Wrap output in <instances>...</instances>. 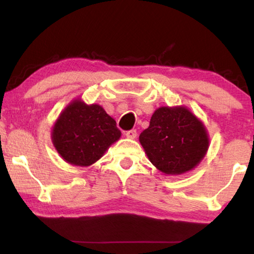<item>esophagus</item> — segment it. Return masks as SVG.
<instances>
[{"label":"esophagus","mask_w":254,"mask_h":254,"mask_svg":"<svg viewBox=\"0 0 254 254\" xmlns=\"http://www.w3.org/2000/svg\"><path fill=\"white\" fill-rule=\"evenodd\" d=\"M126 135L128 139H135L136 135H137V132L136 130H128L126 132Z\"/></svg>","instance_id":"1"}]
</instances>
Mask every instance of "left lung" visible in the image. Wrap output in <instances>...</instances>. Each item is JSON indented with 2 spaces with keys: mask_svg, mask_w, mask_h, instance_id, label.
<instances>
[{
  "mask_svg": "<svg viewBox=\"0 0 254 254\" xmlns=\"http://www.w3.org/2000/svg\"><path fill=\"white\" fill-rule=\"evenodd\" d=\"M139 139L150 161L168 175L192 169L208 149L204 126L185 107L158 109Z\"/></svg>",
  "mask_w": 254,
  "mask_h": 254,
  "instance_id": "8db88e82",
  "label": "left lung"
}]
</instances>
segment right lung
Masks as SVG:
<instances>
[{
    "instance_id": "right-lung-1",
    "label": "right lung",
    "mask_w": 254,
    "mask_h": 254,
    "mask_svg": "<svg viewBox=\"0 0 254 254\" xmlns=\"http://www.w3.org/2000/svg\"><path fill=\"white\" fill-rule=\"evenodd\" d=\"M117 122L103 107L75 101L60 114L53 130L56 150L67 162L86 167L96 162L120 139Z\"/></svg>"
}]
</instances>
